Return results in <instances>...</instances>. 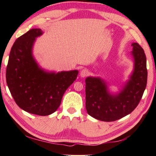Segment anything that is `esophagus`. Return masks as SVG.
Wrapping results in <instances>:
<instances>
[{
    "label": "esophagus",
    "mask_w": 156,
    "mask_h": 156,
    "mask_svg": "<svg viewBox=\"0 0 156 156\" xmlns=\"http://www.w3.org/2000/svg\"><path fill=\"white\" fill-rule=\"evenodd\" d=\"M89 74V70L87 69H83L80 71V76L82 78H84L85 76H87Z\"/></svg>",
    "instance_id": "34e87169"
}]
</instances>
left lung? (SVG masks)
<instances>
[{
	"mask_svg": "<svg viewBox=\"0 0 156 156\" xmlns=\"http://www.w3.org/2000/svg\"><path fill=\"white\" fill-rule=\"evenodd\" d=\"M131 45L133 69L118 93L111 92L107 82L99 76H88L85 80L86 108L93 118L102 121H116L131 114L141 99L148 76L146 57L138 43Z\"/></svg>",
	"mask_w": 156,
	"mask_h": 156,
	"instance_id": "1",
	"label": "left lung"
}]
</instances>
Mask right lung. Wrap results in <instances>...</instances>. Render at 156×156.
Listing matches in <instances>:
<instances>
[{"label": "right lung", "instance_id": "1", "mask_svg": "<svg viewBox=\"0 0 156 156\" xmlns=\"http://www.w3.org/2000/svg\"><path fill=\"white\" fill-rule=\"evenodd\" d=\"M42 34L41 29L33 28L16 40L6 68V82L19 107L30 114L48 116L58 108L79 71L50 72L40 67L33 50L36 38Z\"/></svg>", "mask_w": 156, "mask_h": 156}]
</instances>
